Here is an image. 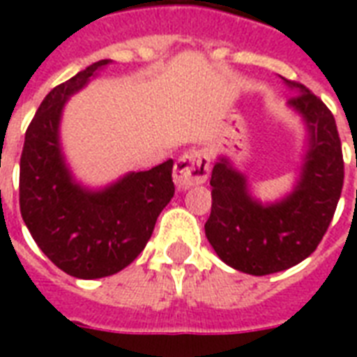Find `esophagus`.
Masks as SVG:
<instances>
[{
    "mask_svg": "<svg viewBox=\"0 0 357 357\" xmlns=\"http://www.w3.org/2000/svg\"><path fill=\"white\" fill-rule=\"evenodd\" d=\"M207 176H209V157L204 151H187L174 165V181L179 190L204 183Z\"/></svg>",
    "mask_w": 357,
    "mask_h": 357,
    "instance_id": "esophagus-1",
    "label": "esophagus"
}]
</instances>
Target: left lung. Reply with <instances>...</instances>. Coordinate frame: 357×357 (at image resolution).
I'll return each mask as SVG.
<instances>
[{
  "instance_id": "left-lung-1",
  "label": "left lung",
  "mask_w": 357,
  "mask_h": 357,
  "mask_svg": "<svg viewBox=\"0 0 357 357\" xmlns=\"http://www.w3.org/2000/svg\"><path fill=\"white\" fill-rule=\"evenodd\" d=\"M283 83L296 91L287 107L300 114L307 133L293 190L263 204L226 155L218 157L211 172L206 237L226 265L252 276L287 271L310 257L332 222L343 189V151L333 114L310 89Z\"/></svg>"
}]
</instances>
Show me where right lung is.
<instances>
[{"mask_svg": "<svg viewBox=\"0 0 357 357\" xmlns=\"http://www.w3.org/2000/svg\"><path fill=\"white\" fill-rule=\"evenodd\" d=\"M109 59L53 89L25 131L20 159V211L53 265L79 280L116 274L150 241L157 217L174 196V161L129 172L103 189L74 178L61 146V119L70 96L96 77Z\"/></svg>", "mask_w": 357, "mask_h": 357, "instance_id": "add662e5", "label": "right lung"}]
</instances>
